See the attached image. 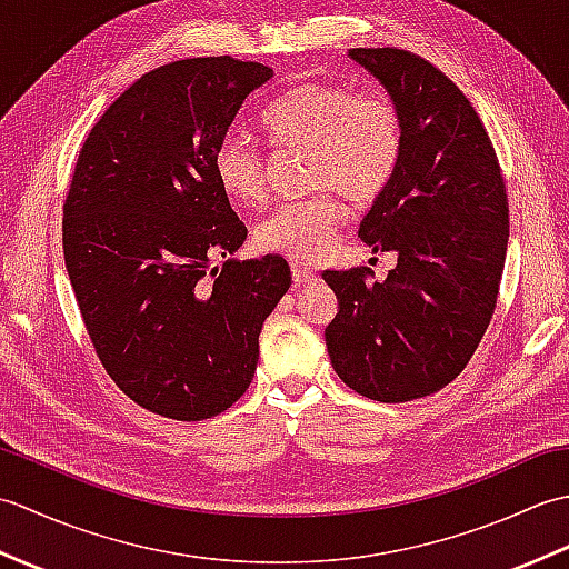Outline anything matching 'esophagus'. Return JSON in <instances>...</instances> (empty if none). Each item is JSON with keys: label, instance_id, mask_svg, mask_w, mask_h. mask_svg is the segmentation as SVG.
Segmentation results:
<instances>
[{"label": "esophagus", "instance_id": "obj_1", "mask_svg": "<svg viewBox=\"0 0 569 569\" xmlns=\"http://www.w3.org/2000/svg\"><path fill=\"white\" fill-rule=\"evenodd\" d=\"M291 273H293L296 286H306L310 281H316V271H312L310 266H303V263H291Z\"/></svg>", "mask_w": 569, "mask_h": 569}]
</instances>
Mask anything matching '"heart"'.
I'll return each mask as SVG.
<instances>
[{
	"mask_svg": "<svg viewBox=\"0 0 569 569\" xmlns=\"http://www.w3.org/2000/svg\"><path fill=\"white\" fill-rule=\"evenodd\" d=\"M261 129L276 149H308L310 198L276 208L253 232V244L291 261L330 249L345 222L342 192L357 204L379 200L403 159V117L389 94L359 92L342 82H298L266 104ZM214 183L229 200L259 208L266 200V156L239 134L212 149Z\"/></svg>",
	"mask_w": 569,
	"mask_h": 569,
	"instance_id": "b5f03b06",
	"label": "heart"
}]
</instances>
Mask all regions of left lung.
<instances>
[{
	"label": "left lung",
	"instance_id": "obj_1",
	"mask_svg": "<svg viewBox=\"0 0 569 569\" xmlns=\"http://www.w3.org/2000/svg\"><path fill=\"white\" fill-rule=\"evenodd\" d=\"M403 117V159L359 224L373 251H396L386 281L357 266L325 271L337 296L325 330L349 389L381 403L455 381L485 337L509 244V198L493 143L457 84L403 48H352Z\"/></svg>",
	"mask_w": 569,
	"mask_h": 569
}]
</instances>
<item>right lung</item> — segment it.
I'll return each mask as SVG.
<instances>
[{
	"label": "right lung",
	"instance_id": "add662e5",
	"mask_svg": "<svg viewBox=\"0 0 569 569\" xmlns=\"http://www.w3.org/2000/svg\"><path fill=\"white\" fill-rule=\"evenodd\" d=\"M271 78L232 56L161 66L107 107L78 153L63 202L70 286L104 371L156 416L204 420L232 406L291 286L281 257L229 259L247 227L210 166Z\"/></svg>",
	"mask_w": 569,
	"mask_h": 569
}]
</instances>
